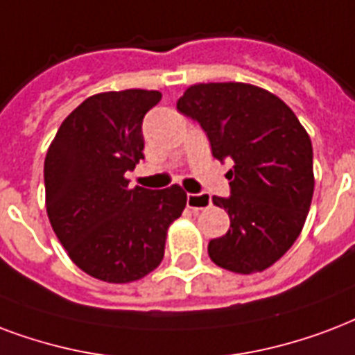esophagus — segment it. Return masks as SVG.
Returning <instances> with one entry per match:
<instances>
[{
	"label": "esophagus",
	"mask_w": 355,
	"mask_h": 355,
	"mask_svg": "<svg viewBox=\"0 0 355 355\" xmlns=\"http://www.w3.org/2000/svg\"><path fill=\"white\" fill-rule=\"evenodd\" d=\"M186 205L191 210H205L212 205V197L207 193H188L186 196Z\"/></svg>",
	"instance_id": "obj_1"
}]
</instances>
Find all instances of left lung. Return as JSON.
<instances>
[{
    "label": "left lung",
    "mask_w": 355,
    "mask_h": 355,
    "mask_svg": "<svg viewBox=\"0 0 355 355\" xmlns=\"http://www.w3.org/2000/svg\"><path fill=\"white\" fill-rule=\"evenodd\" d=\"M177 110L201 124L212 156L231 159V196L212 197L231 229L208 243L218 266L253 274L279 261L296 242L309 212L313 145L291 107L250 83H199Z\"/></svg>",
    "instance_id": "left-lung-1"
}]
</instances>
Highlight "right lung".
I'll return each instance as SVG.
<instances>
[{
    "mask_svg": "<svg viewBox=\"0 0 355 355\" xmlns=\"http://www.w3.org/2000/svg\"><path fill=\"white\" fill-rule=\"evenodd\" d=\"M158 91L89 96L59 126L44 159L46 210L76 266L107 283L145 277L164 259L167 229L186 207L180 186L130 188L143 159L141 124Z\"/></svg>",
    "mask_w": 355,
    "mask_h": 355,
    "instance_id": "add662e5",
    "label": "right lung"
}]
</instances>
